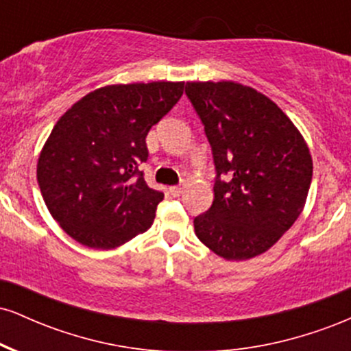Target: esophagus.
<instances>
[{"label":"esophagus","instance_id":"34e87169","mask_svg":"<svg viewBox=\"0 0 351 351\" xmlns=\"http://www.w3.org/2000/svg\"><path fill=\"white\" fill-rule=\"evenodd\" d=\"M183 186H181V184H175V186H170L168 188V191H170V195L171 196H180L181 193H183Z\"/></svg>","mask_w":351,"mask_h":351}]
</instances>
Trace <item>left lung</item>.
<instances>
[{"mask_svg": "<svg viewBox=\"0 0 351 351\" xmlns=\"http://www.w3.org/2000/svg\"><path fill=\"white\" fill-rule=\"evenodd\" d=\"M215 163V199L195 217L198 239L228 261L271 249L307 199L312 156L271 99L236 82H186Z\"/></svg>", "mask_w": 351, "mask_h": 351, "instance_id": "left-lung-1", "label": "left lung"}]
</instances>
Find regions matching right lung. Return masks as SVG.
<instances>
[{"label":"right lung","mask_w":351,"mask_h":351,"mask_svg":"<svg viewBox=\"0 0 351 351\" xmlns=\"http://www.w3.org/2000/svg\"><path fill=\"white\" fill-rule=\"evenodd\" d=\"M184 82L107 86L75 102L52 128L38 162L44 203L77 243L114 249L145 232L163 193L145 183L148 132Z\"/></svg>","instance_id":"right-lung-1"}]
</instances>
